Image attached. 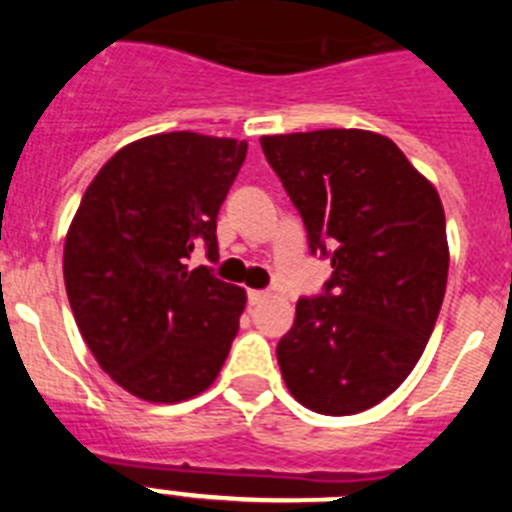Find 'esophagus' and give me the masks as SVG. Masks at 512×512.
Segmentation results:
<instances>
[{
    "instance_id": "obj_1",
    "label": "esophagus",
    "mask_w": 512,
    "mask_h": 512,
    "mask_svg": "<svg viewBox=\"0 0 512 512\" xmlns=\"http://www.w3.org/2000/svg\"><path fill=\"white\" fill-rule=\"evenodd\" d=\"M266 297H269V292H264V289H248V305H259Z\"/></svg>"
}]
</instances>
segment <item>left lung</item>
<instances>
[{
	"label": "left lung",
	"mask_w": 512,
	"mask_h": 512,
	"mask_svg": "<svg viewBox=\"0 0 512 512\" xmlns=\"http://www.w3.org/2000/svg\"><path fill=\"white\" fill-rule=\"evenodd\" d=\"M312 256L333 274L297 300L277 346L289 392L323 415H354L405 382L438 320L449 246L438 192L369 130L264 135Z\"/></svg>",
	"instance_id": "left-lung-1"
}]
</instances>
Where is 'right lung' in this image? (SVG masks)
I'll return each instance as SVG.
<instances>
[{
    "mask_svg": "<svg viewBox=\"0 0 512 512\" xmlns=\"http://www.w3.org/2000/svg\"><path fill=\"white\" fill-rule=\"evenodd\" d=\"M248 143L161 133L120 148L84 192L63 248V279L89 351L130 395L182 402L215 382L246 292L194 248L217 256V212Z\"/></svg>",
    "mask_w": 512,
    "mask_h": 512,
    "instance_id": "right-lung-1",
    "label": "right lung"
}]
</instances>
